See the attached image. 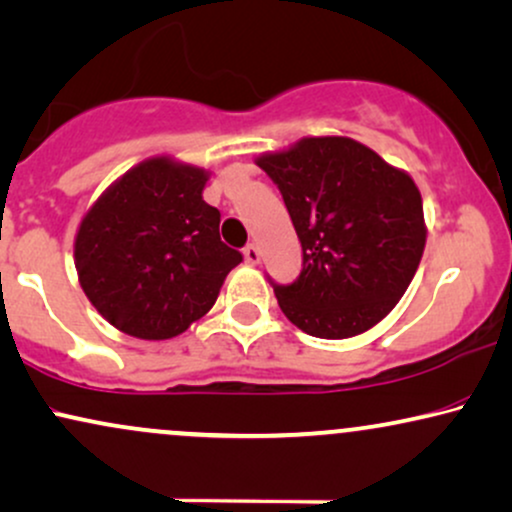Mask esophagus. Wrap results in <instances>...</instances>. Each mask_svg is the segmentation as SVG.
I'll return each instance as SVG.
<instances>
[{"mask_svg":"<svg viewBox=\"0 0 512 512\" xmlns=\"http://www.w3.org/2000/svg\"><path fill=\"white\" fill-rule=\"evenodd\" d=\"M243 257L248 264H260V248L255 243H248L243 250Z\"/></svg>","mask_w":512,"mask_h":512,"instance_id":"1","label":"esophagus"}]
</instances>
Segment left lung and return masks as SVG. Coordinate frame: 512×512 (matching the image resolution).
I'll return each instance as SVG.
<instances>
[{
	"label": "left lung",
	"mask_w": 512,
	"mask_h": 512,
	"mask_svg": "<svg viewBox=\"0 0 512 512\" xmlns=\"http://www.w3.org/2000/svg\"><path fill=\"white\" fill-rule=\"evenodd\" d=\"M255 163L276 181L302 243V274L274 286L278 307L323 340L366 333L416 276L428 238L409 172L349 137H304Z\"/></svg>",
	"instance_id": "left-lung-1"
}]
</instances>
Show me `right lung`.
I'll list each match as a JSON object with an SVG mask.
<instances>
[{"instance_id":"obj_1","label":"right lung","mask_w":512,"mask_h":512,"mask_svg":"<svg viewBox=\"0 0 512 512\" xmlns=\"http://www.w3.org/2000/svg\"><path fill=\"white\" fill-rule=\"evenodd\" d=\"M210 172L153 155L118 177L84 212L75 269L94 309L139 340L177 338L215 304L243 255L219 238L203 200Z\"/></svg>"}]
</instances>
